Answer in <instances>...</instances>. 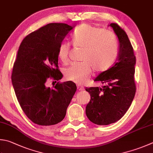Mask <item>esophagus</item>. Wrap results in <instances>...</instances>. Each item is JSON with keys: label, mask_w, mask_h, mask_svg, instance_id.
I'll return each instance as SVG.
<instances>
[{"label": "esophagus", "mask_w": 153, "mask_h": 153, "mask_svg": "<svg viewBox=\"0 0 153 153\" xmlns=\"http://www.w3.org/2000/svg\"><path fill=\"white\" fill-rule=\"evenodd\" d=\"M77 90L79 91H81L83 90V87L81 86H77Z\"/></svg>", "instance_id": "34e87169"}]
</instances>
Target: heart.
Returning <instances> with one entry per match:
<instances>
[{
  "mask_svg": "<svg viewBox=\"0 0 153 153\" xmlns=\"http://www.w3.org/2000/svg\"><path fill=\"white\" fill-rule=\"evenodd\" d=\"M74 47L83 49L81 61L73 64L65 71L69 81L82 84L88 79L91 68L98 73H103L112 67L116 61L119 48L112 33L104 28L89 24L79 26L72 36ZM71 47L63 42L59 45L58 56L66 64L68 61Z\"/></svg>",
  "mask_w": 153,
  "mask_h": 153,
  "instance_id": "obj_1",
  "label": "heart"
}]
</instances>
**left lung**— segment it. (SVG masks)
I'll list each match as a JSON object with an SVG mask.
<instances>
[{"mask_svg": "<svg viewBox=\"0 0 153 153\" xmlns=\"http://www.w3.org/2000/svg\"><path fill=\"white\" fill-rule=\"evenodd\" d=\"M119 41L118 59L114 65L100 73L94 81L102 87L86 88L91 100L86 106L88 119L98 125H108L125 115L133 100L136 86L134 75L136 58L127 34L116 23L109 25Z\"/></svg>", "mask_w": 153, "mask_h": 153, "instance_id": "left-lung-1", "label": "left lung"}]
</instances>
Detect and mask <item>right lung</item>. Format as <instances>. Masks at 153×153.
I'll list each match as a JSON object with an SVG mask.
<instances>
[{"instance_id":"add662e5","label":"right lung","mask_w":153,"mask_h":153,"mask_svg":"<svg viewBox=\"0 0 153 153\" xmlns=\"http://www.w3.org/2000/svg\"><path fill=\"white\" fill-rule=\"evenodd\" d=\"M73 28L65 23H50L26 36L17 52L11 76L14 90L25 114L39 125L61 122L76 91L72 81L47 86L49 79L62 78L58 49Z\"/></svg>"}]
</instances>
